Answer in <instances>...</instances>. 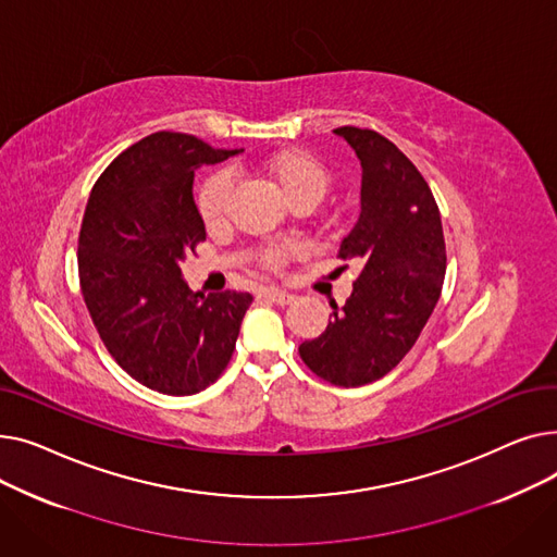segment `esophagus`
<instances>
[{"label": "esophagus", "mask_w": 557, "mask_h": 557, "mask_svg": "<svg viewBox=\"0 0 557 557\" xmlns=\"http://www.w3.org/2000/svg\"><path fill=\"white\" fill-rule=\"evenodd\" d=\"M259 296L275 302V305H280V307L294 302V294H286V290H280V288H261Z\"/></svg>", "instance_id": "1"}]
</instances>
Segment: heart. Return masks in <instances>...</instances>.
Instances as JSON below:
<instances>
[{
	"label": "heart",
	"mask_w": 557,
	"mask_h": 557,
	"mask_svg": "<svg viewBox=\"0 0 557 557\" xmlns=\"http://www.w3.org/2000/svg\"><path fill=\"white\" fill-rule=\"evenodd\" d=\"M261 173L271 185L290 202L294 208H311L323 198L332 185L330 169L315 156L302 149H286L271 153L261 160ZM232 178L227 171H216L205 178L196 191V210L208 230H219L227 223L232 205ZM296 255L294 246H271L263 250L261 263L267 269L277 271L282 263Z\"/></svg>",
	"instance_id": "1"
}]
</instances>
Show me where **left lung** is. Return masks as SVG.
Here are the masks:
<instances>
[{
	"label": "left lung",
	"mask_w": 557,
	"mask_h": 557,
	"mask_svg": "<svg viewBox=\"0 0 557 557\" xmlns=\"http://www.w3.org/2000/svg\"><path fill=\"white\" fill-rule=\"evenodd\" d=\"M361 160V214L338 257L361 273L332 323L298 352L320 379L357 388L388 374L441 298L447 271L441 210L418 166L370 128L334 131Z\"/></svg>",
	"instance_id": "obj_1"
}]
</instances>
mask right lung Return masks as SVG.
I'll use <instances>...</instances> for the list:
<instances>
[{"label": "right lung", "instance_id": "obj_1", "mask_svg": "<svg viewBox=\"0 0 557 557\" xmlns=\"http://www.w3.org/2000/svg\"><path fill=\"white\" fill-rule=\"evenodd\" d=\"M237 153L185 133H153L108 164L85 205V307L112 359L162 395H194L216 382L252 302L237 290H191L181 271L185 252L205 242L194 171Z\"/></svg>", "mask_w": 557, "mask_h": 557}]
</instances>
